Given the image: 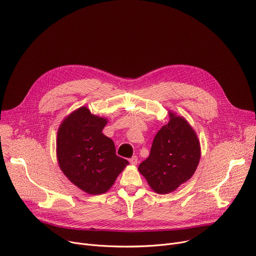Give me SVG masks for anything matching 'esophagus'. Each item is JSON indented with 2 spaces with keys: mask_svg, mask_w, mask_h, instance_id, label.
Instances as JSON below:
<instances>
[{
  "mask_svg": "<svg viewBox=\"0 0 256 256\" xmlns=\"http://www.w3.org/2000/svg\"><path fill=\"white\" fill-rule=\"evenodd\" d=\"M129 161H130V164H131V165H136L137 162H138V159H137L136 156H132V158H131Z\"/></svg>",
  "mask_w": 256,
  "mask_h": 256,
  "instance_id": "1",
  "label": "esophagus"
}]
</instances>
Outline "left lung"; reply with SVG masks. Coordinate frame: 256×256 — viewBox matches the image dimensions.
<instances>
[{
	"label": "left lung",
	"mask_w": 256,
	"mask_h": 256,
	"mask_svg": "<svg viewBox=\"0 0 256 256\" xmlns=\"http://www.w3.org/2000/svg\"><path fill=\"white\" fill-rule=\"evenodd\" d=\"M170 120L156 134L148 158L140 166L150 188L160 194L172 192L194 175L201 158L194 130L182 116L169 110Z\"/></svg>",
	"instance_id": "1"
}]
</instances>
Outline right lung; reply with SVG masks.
<instances>
[{
    "instance_id": "obj_1",
    "label": "right lung",
    "mask_w": 256,
    "mask_h": 256,
    "mask_svg": "<svg viewBox=\"0 0 256 256\" xmlns=\"http://www.w3.org/2000/svg\"><path fill=\"white\" fill-rule=\"evenodd\" d=\"M108 119L81 106L66 116L57 131L56 156L64 174L90 194L106 192L129 164L116 154L114 142L102 133Z\"/></svg>"
}]
</instances>
